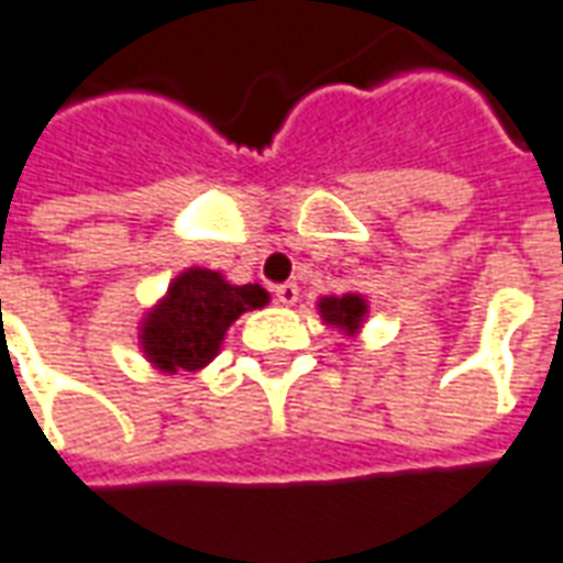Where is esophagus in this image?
<instances>
[{
	"mask_svg": "<svg viewBox=\"0 0 563 563\" xmlns=\"http://www.w3.org/2000/svg\"><path fill=\"white\" fill-rule=\"evenodd\" d=\"M275 300H278V303L282 306H294L297 303V300H300V288H297V285H278V288H275Z\"/></svg>",
	"mask_w": 563,
	"mask_h": 563,
	"instance_id": "1",
	"label": "esophagus"
}]
</instances>
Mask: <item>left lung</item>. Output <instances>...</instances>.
Segmentation results:
<instances>
[{
    "label": "left lung",
    "mask_w": 563,
    "mask_h": 563,
    "mask_svg": "<svg viewBox=\"0 0 563 563\" xmlns=\"http://www.w3.org/2000/svg\"><path fill=\"white\" fill-rule=\"evenodd\" d=\"M319 309L321 321L328 324V328H336V331H343L346 336H358L364 328V321H367V312H371V306L364 300L362 294H340V297H319Z\"/></svg>",
    "instance_id": "1"
}]
</instances>
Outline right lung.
Listing matches in <instances>:
<instances>
[{"label":"right lung","instance_id":"obj_1","mask_svg":"<svg viewBox=\"0 0 563 563\" xmlns=\"http://www.w3.org/2000/svg\"><path fill=\"white\" fill-rule=\"evenodd\" d=\"M266 303L269 294L260 285H232L214 269L189 266L146 309L137 328L143 358L158 374H196L214 362L232 321Z\"/></svg>","mask_w":563,"mask_h":563}]
</instances>
